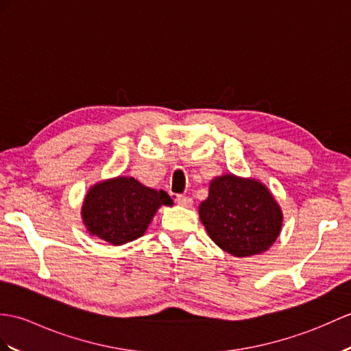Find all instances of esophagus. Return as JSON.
Here are the masks:
<instances>
[{
    "mask_svg": "<svg viewBox=\"0 0 351 351\" xmlns=\"http://www.w3.org/2000/svg\"><path fill=\"white\" fill-rule=\"evenodd\" d=\"M175 202L178 203V205L185 206V208H189V206L193 205V200L190 197H186V195H182V194H178L175 197Z\"/></svg>",
    "mask_w": 351,
    "mask_h": 351,
    "instance_id": "34e87169",
    "label": "esophagus"
}]
</instances>
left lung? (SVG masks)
Masks as SVG:
<instances>
[{
	"label": "left lung",
	"instance_id": "obj_1",
	"mask_svg": "<svg viewBox=\"0 0 351 351\" xmlns=\"http://www.w3.org/2000/svg\"><path fill=\"white\" fill-rule=\"evenodd\" d=\"M199 215L217 245L236 257L266 251L278 238L282 214L272 194L254 179H214Z\"/></svg>",
	"mask_w": 351,
	"mask_h": 351
}]
</instances>
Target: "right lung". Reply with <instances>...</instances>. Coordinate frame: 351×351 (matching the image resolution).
<instances>
[{
  "label": "right lung",
  "mask_w": 351,
  "mask_h": 351,
  "mask_svg": "<svg viewBox=\"0 0 351 351\" xmlns=\"http://www.w3.org/2000/svg\"><path fill=\"white\" fill-rule=\"evenodd\" d=\"M161 205H172L166 191L148 189L134 178L119 176L89 190L82 217L89 233L121 245L143 236Z\"/></svg>",
  "instance_id": "obj_1"
}]
</instances>
